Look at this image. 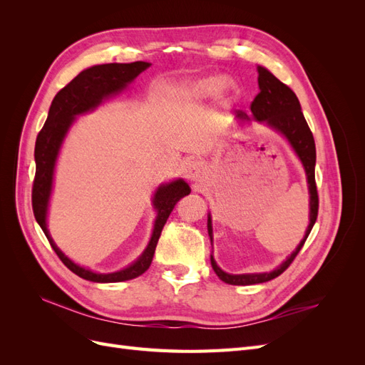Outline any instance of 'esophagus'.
Returning <instances> with one entry per match:
<instances>
[{"label":"esophagus","instance_id":"obj_1","mask_svg":"<svg viewBox=\"0 0 365 365\" xmlns=\"http://www.w3.org/2000/svg\"><path fill=\"white\" fill-rule=\"evenodd\" d=\"M205 173V164L202 161H192L185 169V176L190 181H200Z\"/></svg>","mask_w":365,"mask_h":365}]
</instances>
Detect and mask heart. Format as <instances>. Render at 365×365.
I'll return each instance as SVG.
<instances>
[{
    "label": "heart",
    "mask_w": 365,
    "mask_h": 365,
    "mask_svg": "<svg viewBox=\"0 0 365 365\" xmlns=\"http://www.w3.org/2000/svg\"><path fill=\"white\" fill-rule=\"evenodd\" d=\"M225 88H230L228 79L224 76H207L201 77L185 86L184 94L192 101H205L219 96Z\"/></svg>",
    "instance_id": "b5f03b06"
}]
</instances>
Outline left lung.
Listing matches in <instances>:
<instances>
[{"label": "left lung", "mask_w": 365, "mask_h": 365, "mask_svg": "<svg viewBox=\"0 0 365 365\" xmlns=\"http://www.w3.org/2000/svg\"><path fill=\"white\" fill-rule=\"evenodd\" d=\"M257 73H259L257 81H259L260 93L256 96V98H254L251 103L252 117L254 120L267 123L269 128L280 132V134L289 141V145L295 150L298 158H300L307 176L309 195H311L309 196L311 197V201H309L311 212H309V225L303 240L298 244L295 251H292L291 256L286 259L279 268H275L271 272L228 274L217 267L213 256L210 257V260H212V267L217 277L228 284H242V286L256 284V283H264L279 277L283 271L288 269L292 260L297 257V254L303 248L304 242L309 233H311V230L318 216V192H317V184H315V160H317L315 141H314L311 129L307 126V121L302 113L300 102H298V98L291 88L288 85H284L283 82H280L271 71L259 65ZM236 117L239 120H251L244 111H236ZM207 228H208L210 240H213L212 217H210V215L207 220Z\"/></svg>", "instance_id": "left-lung-1"}]
</instances>
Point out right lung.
Masks as SVG:
<instances>
[{"label":"right lung","mask_w":365,"mask_h":365,"mask_svg":"<svg viewBox=\"0 0 365 365\" xmlns=\"http://www.w3.org/2000/svg\"><path fill=\"white\" fill-rule=\"evenodd\" d=\"M150 67L149 62L137 61L132 63H103L94 65L91 68H86L82 73L77 74L74 79L63 86L62 90L54 96L48 117L46 125L41 129L36 137L35 145V161H36V173L35 181H33L31 189V205L33 215L36 217V222L42 228L43 235L47 236L51 248L58 254V257L70 271H73L79 277L96 282V283H117L135 279L141 275L150 267L153 252H155L158 239L164 224L168 222V217L172 213L173 207L176 205L181 197L190 193V187L182 180H176L169 184L160 185L155 195H153V207L158 210V216L153 225L152 237L146 250L143 251L141 256L129 264L128 268L109 272V274H98L91 269L76 264L70 260L65 254L54 244L48 228H47V212H48V201L53 187V175L54 165L59 155L62 141L67 135L70 126L76 120V115L85 114L93 111L94 108L101 105L105 98L118 94L121 90H125L128 83H130L135 77Z\"/></svg>","instance_id":"1"}]
</instances>
